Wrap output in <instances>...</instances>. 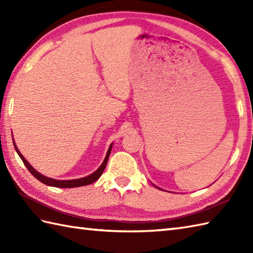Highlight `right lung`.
I'll return each mask as SVG.
<instances>
[{
	"label": "right lung",
	"instance_id": "obj_1",
	"mask_svg": "<svg viewBox=\"0 0 253 253\" xmlns=\"http://www.w3.org/2000/svg\"><path fill=\"white\" fill-rule=\"evenodd\" d=\"M14 147L16 149V151H17L18 155L20 157V159L23 160V162L25 164V166L27 169H28V170L30 171V173L34 175L36 178L38 180H40L41 182H43V184L47 185V186H52V187H58V188H74V187H80V186H85V185H90L92 184V182H94L95 180H98L100 178V176L103 174V171L105 169V166L107 164V161H109V157H110V153H111V150H112V144L111 147L109 149V151H107V154L106 157L103 161V163H102V165L100 166V168L96 169L93 174H91L87 177H84V178H80V179H73V180H56V179H52V178H49V177H45L43 175H41L40 173H38V171L32 168V166L27 162L26 159L21 155V153L18 151L17 147L15 146L14 143Z\"/></svg>",
	"mask_w": 253,
	"mask_h": 253
}]
</instances>
